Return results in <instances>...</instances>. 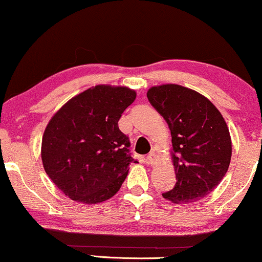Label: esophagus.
Returning a JSON list of instances; mask_svg holds the SVG:
<instances>
[{
  "instance_id": "esophagus-1",
  "label": "esophagus",
  "mask_w": 262,
  "mask_h": 262,
  "mask_svg": "<svg viewBox=\"0 0 262 262\" xmlns=\"http://www.w3.org/2000/svg\"><path fill=\"white\" fill-rule=\"evenodd\" d=\"M145 160H146V163L150 164V166H152V164L155 163V161H156V154L151 151L148 156H146Z\"/></svg>"
}]
</instances>
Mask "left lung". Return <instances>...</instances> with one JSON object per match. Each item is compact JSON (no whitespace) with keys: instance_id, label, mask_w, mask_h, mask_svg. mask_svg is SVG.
Here are the masks:
<instances>
[{"instance_id":"left-lung-1","label":"left lung","mask_w":262,"mask_h":262,"mask_svg":"<svg viewBox=\"0 0 262 262\" xmlns=\"http://www.w3.org/2000/svg\"><path fill=\"white\" fill-rule=\"evenodd\" d=\"M146 96L167 121L173 143L177 184L163 198L173 203L205 198L230 164L231 139L224 118L210 100L179 84L152 87Z\"/></svg>"}]
</instances>
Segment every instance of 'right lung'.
I'll use <instances>...</instances> for the list:
<instances>
[{
    "instance_id": "right-lung-1",
    "label": "right lung",
    "mask_w": 262,
    "mask_h": 262,
    "mask_svg": "<svg viewBox=\"0 0 262 262\" xmlns=\"http://www.w3.org/2000/svg\"><path fill=\"white\" fill-rule=\"evenodd\" d=\"M125 87L95 85L69 100L50 120L41 143L44 169L67 196L98 204L119 191L128 164L137 162L118 127L135 101Z\"/></svg>"
}]
</instances>
